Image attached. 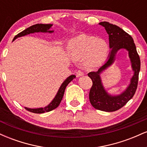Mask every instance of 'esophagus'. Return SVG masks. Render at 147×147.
<instances>
[{
    "instance_id": "1",
    "label": "esophagus",
    "mask_w": 147,
    "mask_h": 147,
    "mask_svg": "<svg viewBox=\"0 0 147 147\" xmlns=\"http://www.w3.org/2000/svg\"><path fill=\"white\" fill-rule=\"evenodd\" d=\"M83 75H84V72L81 71V70H78V71L76 72V76H77V77H81V76H83Z\"/></svg>"
}]
</instances>
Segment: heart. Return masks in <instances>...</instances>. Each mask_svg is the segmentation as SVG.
<instances>
[{
    "instance_id": "heart-1",
    "label": "heart",
    "mask_w": 147,
    "mask_h": 147,
    "mask_svg": "<svg viewBox=\"0 0 147 147\" xmlns=\"http://www.w3.org/2000/svg\"><path fill=\"white\" fill-rule=\"evenodd\" d=\"M109 50V45L104 40L84 34L72 38L68 44V52L72 58L75 60L85 58V65L88 68L102 63Z\"/></svg>"
}]
</instances>
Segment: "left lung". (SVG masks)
<instances>
[{
	"instance_id": "8db88e82",
	"label": "left lung",
	"mask_w": 147,
	"mask_h": 147,
	"mask_svg": "<svg viewBox=\"0 0 147 147\" xmlns=\"http://www.w3.org/2000/svg\"><path fill=\"white\" fill-rule=\"evenodd\" d=\"M99 24L104 27L109 34V47L111 51L107 61L99 68L98 71L90 72L88 74L92 81V86L89 92V99L92 106L97 110L113 112L122 108L136 93L140 70V59L133 38L129 34L119 27L109 22H101ZM122 48L126 49L129 51L134 75L131 80L129 86L124 93L119 96H112L108 94L104 89L99 74L112 65L117 51Z\"/></svg>"
}]
</instances>
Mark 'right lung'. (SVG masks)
<instances>
[{
    "label": "right lung",
    "instance_id": "obj_1",
    "mask_svg": "<svg viewBox=\"0 0 147 147\" xmlns=\"http://www.w3.org/2000/svg\"><path fill=\"white\" fill-rule=\"evenodd\" d=\"M52 26V24H36L30 26V28H27L21 32L18 33L17 35H16L14 38V40L16 39L18 37H21L25 35L30 34L31 33L34 32H53V31H50V28ZM75 78V75H70L68 78L65 79L63 82V83L61 84V87L59 89L58 92H57V95L54 98L52 102L48 106H45L44 108H39V109H28V108L25 107V109L27 111H30L31 113H43L45 112H49L51 111L54 109H55L59 106L61 102L62 98L63 97L64 92H65V88H66L68 84L70 83V82Z\"/></svg>",
    "mask_w": 147,
    "mask_h": 147
}]
</instances>
